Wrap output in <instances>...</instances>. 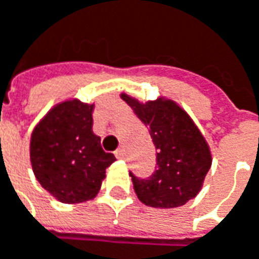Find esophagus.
<instances>
[{"label": "esophagus", "mask_w": 259, "mask_h": 259, "mask_svg": "<svg viewBox=\"0 0 259 259\" xmlns=\"http://www.w3.org/2000/svg\"><path fill=\"white\" fill-rule=\"evenodd\" d=\"M114 155H116V158H118V159H123L124 158V149L123 148H118L117 151L114 152Z\"/></svg>", "instance_id": "obj_1"}]
</instances>
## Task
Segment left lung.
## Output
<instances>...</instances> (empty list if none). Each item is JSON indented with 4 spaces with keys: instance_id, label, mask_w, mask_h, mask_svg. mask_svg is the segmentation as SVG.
<instances>
[{
    "instance_id": "left-lung-1",
    "label": "left lung",
    "mask_w": 259,
    "mask_h": 259,
    "mask_svg": "<svg viewBox=\"0 0 259 259\" xmlns=\"http://www.w3.org/2000/svg\"><path fill=\"white\" fill-rule=\"evenodd\" d=\"M121 98L149 127L156 148V166L151 177L130 172L136 196L151 207L174 208L194 198L211 166L206 139L186 111L169 100L142 104L132 97Z\"/></svg>"
}]
</instances>
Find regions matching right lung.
Here are the masks:
<instances>
[{
	"label": "right lung",
	"mask_w": 259,
	"mask_h": 259,
	"mask_svg": "<svg viewBox=\"0 0 259 259\" xmlns=\"http://www.w3.org/2000/svg\"><path fill=\"white\" fill-rule=\"evenodd\" d=\"M94 106L78 100L53 107L33 130L30 161L40 186L62 203L97 196L106 169L116 161L93 132Z\"/></svg>",
	"instance_id": "obj_1"
}]
</instances>
